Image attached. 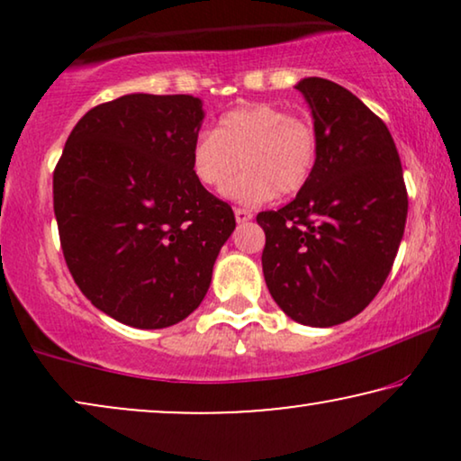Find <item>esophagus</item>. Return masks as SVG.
<instances>
[{"label": "esophagus", "mask_w": 461, "mask_h": 461, "mask_svg": "<svg viewBox=\"0 0 461 461\" xmlns=\"http://www.w3.org/2000/svg\"><path fill=\"white\" fill-rule=\"evenodd\" d=\"M235 218L239 224H243V222H249V220L254 218V213H251L249 210H245V207H235Z\"/></svg>", "instance_id": "esophagus-1"}]
</instances>
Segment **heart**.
<instances>
[{
  "label": "heart",
  "instance_id": "b5f03b06",
  "mask_svg": "<svg viewBox=\"0 0 461 461\" xmlns=\"http://www.w3.org/2000/svg\"><path fill=\"white\" fill-rule=\"evenodd\" d=\"M241 161L243 172L226 188L239 203L260 205L279 194H295L311 180L317 163L312 123L276 104L237 106L218 119L213 131H201L191 150L199 185L222 191Z\"/></svg>",
  "mask_w": 461,
  "mask_h": 461
}]
</instances>
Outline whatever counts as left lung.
Listing matches in <instances>:
<instances>
[{
  "label": "left lung",
  "mask_w": 461,
  "mask_h": 461,
  "mask_svg": "<svg viewBox=\"0 0 461 461\" xmlns=\"http://www.w3.org/2000/svg\"><path fill=\"white\" fill-rule=\"evenodd\" d=\"M317 163L292 203L258 213L262 270L287 317L333 327L357 317L393 268L407 220V188L386 123L355 94L306 77Z\"/></svg>",
  "instance_id": "1"
}]
</instances>
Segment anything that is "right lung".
<instances>
[{
  "mask_svg": "<svg viewBox=\"0 0 461 461\" xmlns=\"http://www.w3.org/2000/svg\"><path fill=\"white\" fill-rule=\"evenodd\" d=\"M203 104L128 94L86 113L54 169L67 267L98 311L138 330L180 323L205 298L230 205L191 169Z\"/></svg>",
  "mask_w": 461,
  "mask_h": 461,
  "instance_id": "add662e5",
  "label": "right lung"
}]
</instances>
